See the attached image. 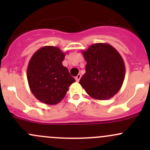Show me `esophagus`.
<instances>
[{
  "mask_svg": "<svg viewBox=\"0 0 150 150\" xmlns=\"http://www.w3.org/2000/svg\"><path fill=\"white\" fill-rule=\"evenodd\" d=\"M81 78V74H78V75H77L76 77H75V80H76L77 82H78V81H80Z\"/></svg>",
  "mask_w": 150,
  "mask_h": 150,
  "instance_id": "1",
  "label": "esophagus"
}]
</instances>
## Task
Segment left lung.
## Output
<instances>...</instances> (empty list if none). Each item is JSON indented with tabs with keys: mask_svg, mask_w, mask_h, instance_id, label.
I'll use <instances>...</instances> for the list:
<instances>
[{
	"mask_svg": "<svg viewBox=\"0 0 150 150\" xmlns=\"http://www.w3.org/2000/svg\"><path fill=\"white\" fill-rule=\"evenodd\" d=\"M86 73L80 83L93 99L105 100L118 92L123 83L125 65L121 56L112 46L96 43L83 51Z\"/></svg>",
	"mask_w": 150,
	"mask_h": 150,
	"instance_id": "obj_1",
	"label": "left lung"
}]
</instances>
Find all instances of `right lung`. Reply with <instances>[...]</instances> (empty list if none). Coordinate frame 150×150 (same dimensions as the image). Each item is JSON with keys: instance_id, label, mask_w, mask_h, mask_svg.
Instances as JSON below:
<instances>
[{"instance_id": "obj_1", "label": "right lung", "mask_w": 150, "mask_h": 150, "mask_svg": "<svg viewBox=\"0 0 150 150\" xmlns=\"http://www.w3.org/2000/svg\"><path fill=\"white\" fill-rule=\"evenodd\" d=\"M64 57L54 46L43 47L32 57L27 72L28 83L32 93L41 102L50 105L59 103L75 81L62 65Z\"/></svg>"}]
</instances>
